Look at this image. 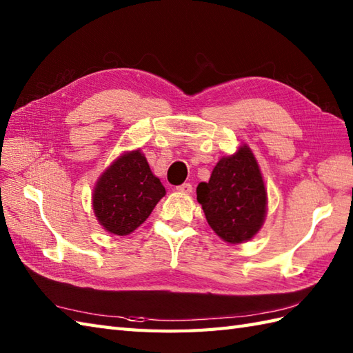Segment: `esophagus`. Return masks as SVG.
<instances>
[{"label": "esophagus", "instance_id": "1", "mask_svg": "<svg viewBox=\"0 0 353 353\" xmlns=\"http://www.w3.org/2000/svg\"><path fill=\"white\" fill-rule=\"evenodd\" d=\"M177 191L183 192V194H191L192 192V185L191 183H183L181 186H177Z\"/></svg>", "mask_w": 353, "mask_h": 353}]
</instances>
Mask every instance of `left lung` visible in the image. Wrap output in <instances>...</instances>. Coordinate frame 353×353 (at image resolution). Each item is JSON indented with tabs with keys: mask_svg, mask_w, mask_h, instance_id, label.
<instances>
[{
	"mask_svg": "<svg viewBox=\"0 0 353 353\" xmlns=\"http://www.w3.org/2000/svg\"><path fill=\"white\" fill-rule=\"evenodd\" d=\"M197 200L209 226L226 243H244L256 235L265 220L267 190L252 150L241 145L221 157L209 182L199 183Z\"/></svg>",
	"mask_w": 353,
	"mask_h": 353,
	"instance_id": "1",
	"label": "left lung"
}]
</instances>
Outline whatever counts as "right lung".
<instances>
[{
	"label": "right lung",
	"mask_w": 353,
	"mask_h": 353,
	"mask_svg": "<svg viewBox=\"0 0 353 353\" xmlns=\"http://www.w3.org/2000/svg\"><path fill=\"white\" fill-rule=\"evenodd\" d=\"M165 196L141 150L121 154L100 176L92 194L97 220L114 235H129Z\"/></svg>",
	"instance_id": "right-lung-1"
}]
</instances>
